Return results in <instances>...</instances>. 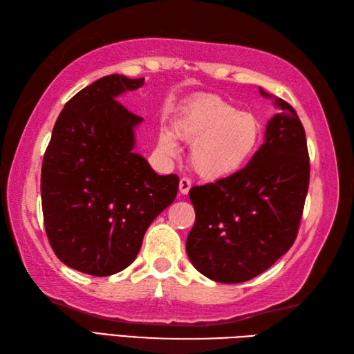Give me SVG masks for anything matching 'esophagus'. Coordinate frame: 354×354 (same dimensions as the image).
Here are the masks:
<instances>
[{"label": "esophagus", "instance_id": "obj_1", "mask_svg": "<svg viewBox=\"0 0 354 354\" xmlns=\"http://www.w3.org/2000/svg\"><path fill=\"white\" fill-rule=\"evenodd\" d=\"M192 189V181L189 178H183L181 181H179V192H181V194H187L190 192Z\"/></svg>", "mask_w": 354, "mask_h": 354}]
</instances>
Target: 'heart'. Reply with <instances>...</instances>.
I'll use <instances>...</instances> for the list:
<instances>
[{
  "label": "heart",
  "instance_id": "1",
  "mask_svg": "<svg viewBox=\"0 0 354 354\" xmlns=\"http://www.w3.org/2000/svg\"><path fill=\"white\" fill-rule=\"evenodd\" d=\"M176 137L190 146V161L198 175L222 179L236 175L252 160L261 138L260 122L251 112L239 111L219 95L204 94L187 102L173 123V132L158 137L161 152L175 158Z\"/></svg>",
  "mask_w": 354,
  "mask_h": 354
}]
</instances>
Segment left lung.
I'll return each instance as SVG.
<instances>
[{"mask_svg":"<svg viewBox=\"0 0 354 354\" xmlns=\"http://www.w3.org/2000/svg\"><path fill=\"white\" fill-rule=\"evenodd\" d=\"M260 94L270 97L263 89ZM275 104L281 111L266 123L265 141L251 162L189 193L196 221L185 250L209 280H251L295 242L309 189V153L297 112L281 99Z\"/></svg>","mask_w":354,"mask_h":354,"instance_id":"8db88e82","label":"left lung"}]
</instances>
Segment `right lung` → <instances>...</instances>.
I'll list each match as a JSON object with an SVG mask.
<instances>
[{
    "label": "right lung",
    "instance_id": "right-lung-1",
    "mask_svg": "<svg viewBox=\"0 0 354 354\" xmlns=\"http://www.w3.org/2000/svg\"><path fill=\"white\" fill-rule=\"evenodd\" d=\"M145 79L104 76L65 104L44 156L45 231L66 266L94 277L126 269L149 225L176 198L178 175L161 176L135 153L142 118L117 102Z\"/></svg>",
    "mask_w": 354,
    "mask_h": 354
}]
</instances>
